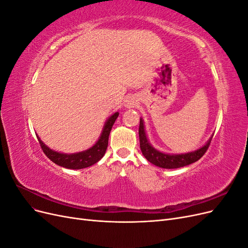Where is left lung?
<instances>
[{"label": "left lung", "mask_w": 248, "mask_h": 248, "mask_svg": "<svg viewBox=\"0 0 248 248\" xmlns=\"http://www.w3.org/2000/svg\"><path fill=\"white\" fill-rule=\"evenodd\" d=\"M139 136H140V147L141 150V153L146 157V159L151 163L155 164L156 167L163 168V169H178L185 166H188L193 162L198 161L201 157H202L210 146L212 138L208 140L207 144L202 147L201 149L197 150L194 152L186 153V154H179V155H170V154H164L159 152L158 150L154 149L147 139L145 127L142 120H140V127H139Z\"/></svg>", "instance_id": "1"}]
</instances>
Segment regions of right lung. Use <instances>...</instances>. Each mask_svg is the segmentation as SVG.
<instances>
[{
  "label": "right lung",
  "instance_id": "right-lung-1",
  "mask_svg": "<svg viewBox=\"0 0 248 248\" xmlns=\"http://www.w3.org/2000/svg\"><path fill=\"white\" fill-rule=\"evenodd\" d=\"M118 116H119L118 111L115 112L112 116H110L107 121L106 125H104L103 131L96 144L89 150H86V151H82L79 153H74V154L58 153L56 151H52L51 149H49L48 147L44 145L38 137H37V139L39 140V144L43 153L46 154L52 162L58 164V166H61L66 169H71V170L85 169V168L93 166V164L96 162H98L102 158L103 155L106 154L108 145V137L111 130V127L114 125Z\"/></svg>",
  "mask_w": 248,
  "mask_h": 248
}]
</instances>
